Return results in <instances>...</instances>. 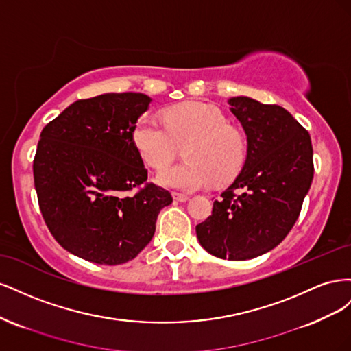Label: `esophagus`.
I'll return each mask as SVG.
<instances>
[{"mask_svg":"<svg viewBox=\"0 0 351 351\" xmlns=\"http://www.w3.org/2000/svg\"><path fill=\"white\" fill-rule=\"evenodd\" d=\"M173 197H174L176 200H178V202H186V200H189V196H187V195H184V193H177V192H173Z\"/></svg>","mask_w":351,"mask_h":351,"instance_id":"obj_1","label":"esophagus"}]
</instances>
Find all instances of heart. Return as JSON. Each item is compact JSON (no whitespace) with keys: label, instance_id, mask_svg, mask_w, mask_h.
Returning <instances> with one entry per match:
<instances>
[{"label":"heart","instance_id":"b5f03b06","mask_svg":"<svg viewBox=\"0 0 351 351\" xmlns=\"http://www.w3.org/2000/svg\"><path fill=\"white\" fill-rule=\"evenodd\" d=\"M164 125L149 114L136 120L132 142L142 161L152 168L171 162L178 145L186 142L187 161L169 165L158 173V182L167 187L196 190L214 182L234 178L246 161V136L228 123L215 105L189 101L162 112Z\"/></svg>","mask_w":351,"mask_h":351}]
</instances>
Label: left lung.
<instances>
[{
  "instance_id": "obj_1",
  "label": "left lung",
  "mask_w": 351,
  "mask_h": 351,
  "mask_svg": "<svg viewBox=\"0 0 351 351\" xmlns=\"http://www.w3.org/2000/svg\"><path fill=\"white\" fill-rule=\"evenodd\" d=\"M228 102L247 136L246 162L196 234L214 256L246 261L277 247L295 224L312 184L313 149L309 132L280 105Z\"/></svg>"
}]
</instances>
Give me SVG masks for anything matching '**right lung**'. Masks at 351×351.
<instances>
[{
    "label": "right lung",
    "mask_w": 351,
    "mask_h": 351,
    "mask_svg": "<svg viewBox=\"0 0 351 351\" xmlns=\"http://www.w3.org/2000/svg\"><path fill=\"white\" fill-rule=\"evenodd\" d=\"M143 93L79 99L40 133L34 159L39 208L67 252L101 263L134 259L155 232L171 193L147 183L132 142L136 120L149 107Z\"/></svg>",
    "instance_id": "right-lung-1"
}]
</instances>
